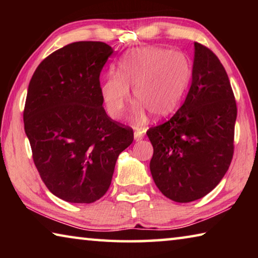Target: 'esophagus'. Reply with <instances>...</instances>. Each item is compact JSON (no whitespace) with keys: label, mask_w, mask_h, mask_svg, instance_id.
I'll use <instances>...</instances> for the list:
<instances>
[{"label":"esophagus","mask_w":258,"mask_h":258,"mask_svg":"<svg viewBox=\"0 0 258 258\" xmlns=\"http://www.w3.org/2000/svg\"><path fill=\"white\" fill-rule=\"evenodd\" d=\"M143 137H145V131L137 130L134 132V140H135V141H141Z\"/></svg>","instance_id":"34e87169"}]
</instances>
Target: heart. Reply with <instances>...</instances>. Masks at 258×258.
I'll return each mask as SVG.
<instances>
[{"label": "heart", "instance_id": "1", "mask_svg": "<svg viewBox=\"0 0 258 258\" xmlns=\"http://www.w3.org/2000/svg\"><path fill=\"white\" fill-rule=\"evenodd\" d=\"M190 75V64L181 52L140 47L128 51L120 60L118 73L109 74L103 81L101 98L108 115L118 119L131 102V87L139 102L135 118L142 120L147 110L160 118L181 103Z\"/></svg>", "mask_w": 258, "mask_h": 258}]
</instances>
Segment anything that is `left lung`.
<instances>
[{
  "label": "left lung",
  "mask_w": 258,
  "mask_h": 258,
  "mask_svg": "<svg viewBox=\"0 0 258 258\" xmlns=\"http://www.w3.org/2000/svg\"><path fill=\"white\" fill-rule=\"evenodd\" d=\"M237 104L228 74L215 53L195 42L192 82L171 119L147 131L150 171L161 194L190 203L209 194L233 157Z\"/></svg>",
  "instance_id": "left-lung-1"
}]
</instances>
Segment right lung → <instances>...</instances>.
Returning a JSON list of instances; mask_svg holds the SVG:
<instances>
[{
    "label": "right lung",
    "instance_id": "obj_1",
    "mask_svg": "<svg viewBox=\"0 0 258 258\" xmlns=\"http://www.w3.org/2000/svg\"><path fill=\"white\" fill-rule=\"evenodd\" d=\"M112 52L103 42L72 43L46 56L29 82L24 125L34 164L64 202L101 198L119 154L133 142V130L102 107L100 73Z\"/></svg>",
    "mask_w": 258,
    "mask_h": 258
}]
</instances>
